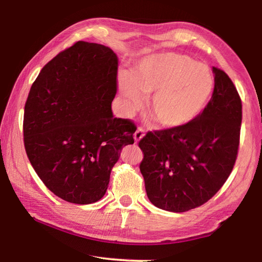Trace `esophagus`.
Segmentation results:
<instances>
[{
	"label": "esophagus",
	"mask_w": 262,
	"mask_h": 262,
	"mask_svg": "<svg viewBox=\"0 0 262 262\" xmlns=\"http://www.w3.org/2000/svg\"><path fill=\"white\" fill-rule=\"evenodd\" d=\"M143 136H144V129H143V128L139 127V128H137V129H136V132L134 133V139H135V141L139 142Z\"/></svg>",
	"instance_id": "1"
}]
</instances>
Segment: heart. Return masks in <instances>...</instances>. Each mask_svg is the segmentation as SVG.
Masks as SVG:
<instances>
[{
    "mask_svg": "<svg viewBox=\"0 0 262 262\" xmlns=\"http://www.w3.org/2000/svg\"><path fill=\"white\" fill-rule=\"evenodd\" d=\"M214 77L206 64L180 53H159L144 57L119 77L120 107L126 115L139 111L143 96L159 125L180 127L194 120L207 104Z\"/></svg>",
    "mask_w": 262,
    "mask_h": 262,
    "instance_id": "heart-1",
    "label": "heart"
}]
</instances>
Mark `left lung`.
<instances>
[{"label":"left lung","mask_w":262,"mask_h":262,"mask_svg":"<svg viewBox=\"0 0 262 262\" xmlns=\"http://www.w3.org/2000/svg\"><path fill=\"white\" fill-rule=\"evenodd\" d=\"M215 85L205 110L180 127L148 132L139 142L140 171L150 202L184 212L219 192L236 163L242 100L223 70L212 67Z\"/></svg>","instance_id":"1"}]
</instances>
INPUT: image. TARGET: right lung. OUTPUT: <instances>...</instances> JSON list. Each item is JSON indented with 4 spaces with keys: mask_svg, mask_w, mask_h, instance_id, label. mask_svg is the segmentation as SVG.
Segmentation results:
<instances>
[{
    "mask_svg": "<svg viewBox=\"0 0 262 262\" xmlns=\"http://www.w3.org/2000/svg\"><path fill=\"white\" fill-rule=\"evenodd\" d=\"M118 57L100 43L77 41L41 69L24 108V145L31 165L62 200H100L136 126L114 118Z\"/></svg>",
    "mask_w": 262,
    "mask_h": 262,
    "instance_id": "1",
    "label": "right lung"
}]
</instances>
